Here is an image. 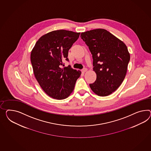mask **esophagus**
<instances>
[{
    "instance_id": "obj_1",
    "label": "esophagus",
    "mask_w": 151,
    "mask_h": 151,
    "mask_svg": "<svg viewBox=\"0 0 151 151\" xmlns=\"http://www.w3.org/2000/svg\"><path fill=\"white\" fill-rule=\"evenodd\" d=\"M87 68H83V70H81V71H82V72H84H84H86V71H87Z\"/></svg>"
}]
</instances>
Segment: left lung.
I'll return each mask as SVG.
<instances>
[{
    "label": "left lung",
    "instance_id": "1",
    "mask_svg": "<svg viewBox=\"0 0 151 151\" xmlns=\"http://www.w3.org/2000/svg\"><path fill=\"white\" fill-rule=\"evenodd\" d=\"M81 37L93 55V70L96 74V80L90 87L97 95L107 96L125 77L130 58L127 47L104 29L83 32Z\"/></svg>",
    "mask_w": 151,
    "mask_h": 151
}]
</instances>
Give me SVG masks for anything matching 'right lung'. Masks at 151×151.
<instances>
[{"label": "right lung", "instance_id": "right-lung-1", "mask_svg": "<svg viewBox=\"0 0 151 151\" xmlns=\"http://www.w3.org/2000/svg\"><path fill=\"white\" fill-rule=\"evenodd\" d=\"M81 33L63 29L42 36L31 51V61L35 77L44 92L57 100L70 96L81 72L70 66L62 68L63 60L68 61V50Z\"/></svg>", "mask_w": 151, "mask_h": 151}]
</instances>
